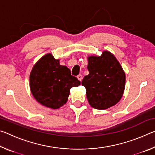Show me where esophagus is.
<instances>
[{
    "mask_svg": "<svg viewBox=\"0 0 155 155\" xmlns=\"http://www.w3.org/2000/svg\"><path fill=\"white\" fill-rule=\"evenodd\" d=\"M77 78H78V79L80 81H82V79H83V77H82V75H81V74H78V75L77 76Z\"/></svg>",
    "mask_w": 155,
    "mask_h": 155,
    "instance_id": "obj_1",
    "label": "esophagus"
}]
</instances>
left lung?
I'll return each mask as SVG.
<instances>
[{
    "label": "left lung",
    "mask_w": 155,
    "mask_h": 155,
    "mask_svg": "<svg viewBox=\"0 0 155 155\" xmlns=\"http://www.w3.org/2000/svg\"><path fill=\"white\" fill-rule=\"evenodd\" d=\"M89 74L82 81L90 105L107 109L121 99L124 90L125 73L113 54L104 51L101 56L88 57Z\"/></svg>",
    "instance_id": "obj_1"
}]
</instances>
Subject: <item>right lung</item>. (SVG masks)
<instances>
[{"label": "right lung", "mask_w": 155, "mask_h": 155, "mask_svg": "<svg viewBox=\"0 0 155 155\" xmlns=\"http://www.w3.org/2000/svg\"><path fill=\"white\" fill-rule=\"evenodd\" d=\"M81 82L69 68L59 64L51 54L39 60L30 74V87L34 98L42 105L58 109L68 101L70 90Z\"/></svg>", "instance_id": "obj_1"}]
</instances>
